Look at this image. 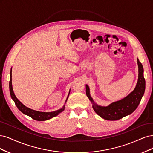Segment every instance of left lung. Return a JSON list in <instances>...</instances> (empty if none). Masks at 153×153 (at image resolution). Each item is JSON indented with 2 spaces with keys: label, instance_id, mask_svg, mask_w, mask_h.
<instances>
[{
  "label": "left lung",
  "instance_id": "left-lung-1",
  "mask_svg": "<svg viewBox=\"0 0 153 153\" xmlns=\"http://www.w3.org/2000/svg\"><path fill=\"white\" fill-rule=\"evenodd\" d=\"M137 63L139 66V79L134 90L123 99L112 103L109 106L101 107L95 104L90 95L89 87L86 85V95L93 104V109L104 120L111 121L120 120L131 114L139 105L145 91L146 81L143 74L144 69L139 59H137Z\"/></svg>",
  "mask_w": 153,
  "mask_h": 153
}]
</instances>
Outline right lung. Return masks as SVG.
Instances as JSON below:
<instances>
[{
    "instance_id": "add662e5",
    "label": "right lung",
    "mask_w": 153,
    "mask_h": 153,
    "mask_svg": "<svg viewBox=\"0 0 153 153\" xmlns=\"http://www.w3.org/2000/svg\"><path fill=\"white\" fill-rule=\"evenodd\" d=\"M11 72H12V70H11L10 81H9V91H10L11 97L12 98V99L14 100V103H15V104H16V107H18V109L21 112H22L23 114L31 117L32 119L37 120V121H45V120H50V119H51V118L57 116L59 113L62 112L64 110V108H65V107H63L62 109H61L60 110L51 112H39V111L32 110L31 109H29V108L25 106L22 103H21V102H19V100L16 98V97L15 96V95H14V93L13 92V87H12V79H11L12 74H11ZM68 95H69V94H68ZM68 97H67V98H68ZM66 102H67V100H66Z\"/></svg>"
}]
</instances>
